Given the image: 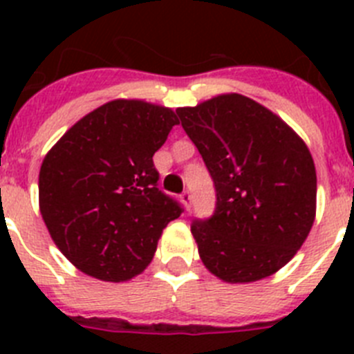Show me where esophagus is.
I'll return each mask as SVG.
<instances>
[{
  "label": "esophagus",
  "mask_w": 354,
  "mask_h": 354,
  "mask_svg": "<svg viewBox=\"0 0 354 354\" xmlns=\"http://www.w3.org/2000/svg\"><path fill=\"white\" fill-rule=\"evenodd\" d=\"M180 202H183L184 209H186V211H189V209H192V193L184 192L183 195H180Z\"/></svg>",
  "instance_id": "esophagus-1"
}]
</instances>
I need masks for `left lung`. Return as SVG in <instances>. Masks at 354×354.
<instances>
[{"label": "left lung", "instance_id": "8db88e82", "mask_svg": "<svg viewBox=\"0 0 354 354\" xmlns=\"http://www.w3.org/2000/svg\"><path fill=\"white\" fill-rule=\"evenodd\" d=\"M177 115L214 180V214L192 225L205 268L228 283L282 270L315 220L308 147L278 115L241 93L177 108Z\"/></svg>", "mask_w": 354, "mask_h": 354}]
</instances>
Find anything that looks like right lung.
Returning a JSON list of instances; mask_svg holds the SVG:
<instances>
[{
    "instance_id": "right-lung-1",
    "label": "right lung",
    "mask_w": 354,
    "mask_h": 354,
    "mask_svg": "<svg viewBox=\"0 0 354 354\" xmlns=\"http://www.w3.org/2000/svg\"><path fill=\"white\" fill-rule=\"evenodd\" d=\"M179 124L165 106L115 99L84 115L42 161L39 207L55 245L88 277L127 282L183 209L159 192L152 156Z\"/></svg>"
}]
</instances>
